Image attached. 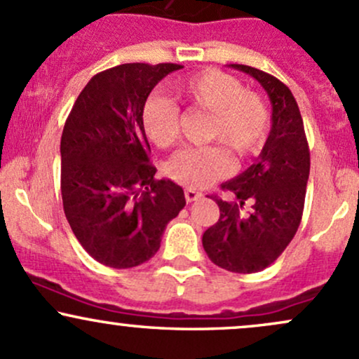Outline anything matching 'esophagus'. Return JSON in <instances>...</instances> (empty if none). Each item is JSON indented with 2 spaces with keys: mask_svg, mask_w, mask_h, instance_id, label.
Segmentation results:
<instances>
[{
  "mask_svg": "<svg viewBox=\"0 0 359 359\" xmlns=\"http://www.w3.org/2000/svg\"><path fill=\"white\" fill-rule=\"evenodd\" d=\"M201 196H203V194L196 191V189H186V201H187V203H194V201H198Z\"/></svg>",
  "mask_w": 359,
  "mask_h": 359,
  "instance_id": "esophagus-1",
  "label": "esophagus"
}]
</instances>
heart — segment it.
I'll list each match as a JSON object with an SVG mask.
<instances>
[{"instance_id": "heart-1", "label": "heart", "mask_w": 359, "mask_h": 359, "mask_svg": "<svg viewBox=\"0 0 359 359\" xmlns=\"http://www.w3.org/2000/svg\"><path fill=\"white\" fill-rule=\"evenodd\" d=\"M177 98L211 112L208 140L222 143L235 156H245L262 144L269 112L257 93L247 92L235 76L203 69L172 85ZM144 135L155 147L168 148L179 136V109L165 98L151 97L141 112ZM168 177L189 189H204L230 172V160L219 147L180 149L167 161Z\"/></svg>"}]
</instances>
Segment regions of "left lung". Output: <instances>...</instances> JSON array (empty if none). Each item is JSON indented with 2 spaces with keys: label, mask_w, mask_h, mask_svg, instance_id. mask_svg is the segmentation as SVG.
I'll use <instances>...</instances> for the list:
<instances>
[{
  "label": "left lung",
  "mask_w": 359,
  "mask_h": 359,
  "mask_svg": "<svg viewBox=\"0 0 359 359\" xmlns=\"http://www.w3.org/2000/svg\"><path fill=\"white\" fill-rule=\"evenodd\" d=\"M262 85L273 105V126L261 155L245 172L223 184L233 203L216 198L219 219L203 235V247L216 266L250 274L271 266L300 226L310 151L300 109L278 78L245 65H230ZM251 204L243 215L241 208Z\"/></svg>",
  "instance_id": "obj_1"
}]
</instances>
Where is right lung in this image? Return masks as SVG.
<instances>
[{"label":"right lung","mask_w":359,"mask_h":359,"mask_svg":"<svg viewBox=\"0 0 359 359\" xmlns=\"http://www.w3.org/2000/svg\"><path fill=\"white\" fill-rule=\"evenodd\" d=\"M180 65L129 62L95 74L61 136L62 208L74 237L104 266L129 269L160 249L186 206L182 187L155 180L141 112L160 80Z\"/></svg>","instance_id":"obj_1"}]
</instances>
